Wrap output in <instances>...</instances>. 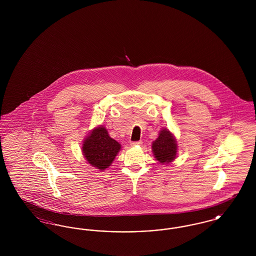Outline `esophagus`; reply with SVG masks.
I'll return each mask as SVG.
<instances>
[{"label": "esophagus", "mask_w": 256, "mask_h": 256, "mask_svg": "<svg viewBox=\"0 0 256 256\" xmlns=\"http://www.w3.org/2000/svg\"><path fill=\"white\" fill-rule=\"evenodd\" d=\"M142 144V141H136V142H130V146H139Z\"/></svg>", "instance_id": "obj_1"}]
</instances>
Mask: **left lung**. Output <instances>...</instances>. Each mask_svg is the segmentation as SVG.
<instances>
[{
  "label": "left lung",
  "mask_w": 256,
  "mask_h": 256,
  "mask_svg": "<svg viewBox=\"0 0 256 256\" xmlns=\"http://www.w3.org/2000/svg\"><path fill=\"white\" fill-rule=\"evenodd\" d=\"M152 148L154 158L160 163H170L176 156V140L169 130L164 128L159 132L156 140L152 142Z\"/></svg>",
  "instance_id": "obj_1"
}]
</instances>
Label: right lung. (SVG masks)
Returning a JSON list of instances; mask_svg holds the SVG:
<instances>
[{
	"label": "right lung",
	"instance_id": "right-lung-1",
	"mask_svg": "<svg viewBox=\"0 0 256 256\" xmlns=\"http://www.w3.org/2000/svg\"><path fill=\"white\" fill-rule=\"evenodd\" d=\"M82 150L88 163L102 170L111 165L121 150V145L110 137L104 126H100L86 137Z\"/></svg>",
	"mask_w": 256,
	"mask_h": 256
}]
</instances>
